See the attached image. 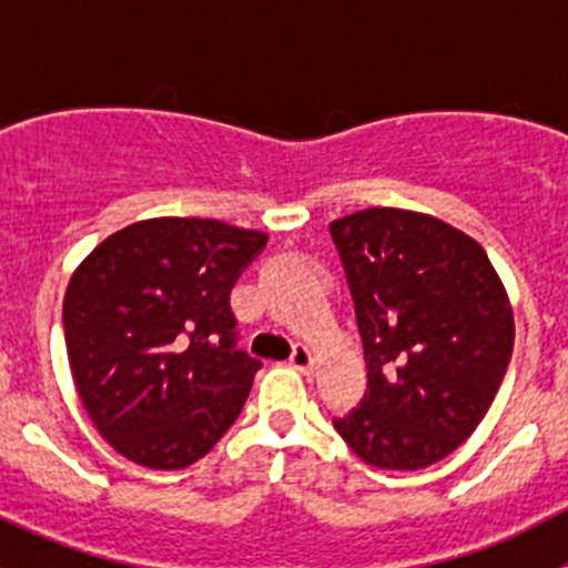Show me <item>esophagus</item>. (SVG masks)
I'll return each instance as SVG.
<instances>
[{
  "label": "esophagus",
  "mask_w": 568,
  "mask_h": 568,
  "mask_svg": "<svg viewBox=\"0 0 568 568\" xmlns=\"http://www.w3.org/2000/svg\"><path fill=\"white\" fill-rule=\"evenodd\" d=\"M291 365H294L296 371H302V374H311L313 365H316V352H313L311 346H305V343H300V346L294 348V354H291Z\"/></svg>",
  "instance_id": "34e87169"
}]
</instances>
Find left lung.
Listing matches in <instances>:
<instances>
[{
  "label": "left lung",
  "mask_w": 568,
  "mask_h": 568,
  "mask_svg": "<svg viewBox=\"0 0 568 568\" xmlns=\"http://www.w3.org/2000/svg\"><path fill=\"white\" fill-rule=\"evenodd\" d=\"M368 390L335 428L365 464L420 469L478 428L514 352L506 285L473 236L432 214L365 209L329 225Z\"/></svg>",
  "instance_id": "8db88e82"
}]
</instances>
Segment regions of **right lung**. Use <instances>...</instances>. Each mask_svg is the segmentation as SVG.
I'll use <instances>...</instances> for the list:
<instances>
[{"label": "right lung", "mask_w": 568, "mask_h": 568, "mask_svg": "<svg viewBox=\"0 0 568 568\" xmlns=\"http://www.w3.org/2000/svg\"><path fill=\"white\" fill-rule=\"evenodd\" d=\"M263 247L261 231L159 216L112 233L71 274L68 363L120 456L183 469L233 426L261 363L236 348L231 288Z\"/></svg>", "instance_id": "obj_1"}]
</instances>
